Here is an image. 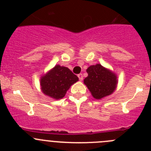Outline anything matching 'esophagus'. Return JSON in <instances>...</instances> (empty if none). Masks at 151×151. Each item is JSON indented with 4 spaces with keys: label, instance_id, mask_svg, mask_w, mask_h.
I'll list each match as a JSON object with an SVG mask.
<instances>
[{
    "label": "esophagus",
    "instance_id": "obj_1",
    "mask_svg": "<svg viewBox=\"0 0 151 151\" xmlns=\"http://www.w3.org/2000/svg\"><path fill=\"white\" fill-rule=\"evenodd\" d=\"M78 78H79L80 81H82V80L83 79V76H82V73H80V74H78Z\"/></svg>",
    "mask_w": 151,
    "mask_h": 151
}]
</instances>
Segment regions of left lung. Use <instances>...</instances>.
<instances>
[{
    "label": "left lung",
    "instance_id": "1",
    "mask_svg": "<svg viewBox=\"0 0 151 151\" xmlns=\"http://www.w3.org/2000/svg\"><path fill=\"white\" fill-rule=\"evenodd\" d=\"M88 74L84 79V83L95 99H101L110 95L116 87V76L110 70L103 67L101 64L89 66Z\"/></svg>",
    "mask_w": 151,
    "mask_h": 151
}]
</instances>
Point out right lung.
<instances>
[{"mask_svg":"<svg viewBox=\"0 0 151 151\" xmlns=\"http://www.w3.org/2000/svg\"><path fill=\"white\" fill-rule=\"evenodd\" d=\"M78 80L67 67L57 65L41 77V86L44 94L54 99H61L73 84Z\"/></svg>","mask_w":151,"mask_h":151,"instance_id":"obj_1","label":"right lung"}]
</instances>
